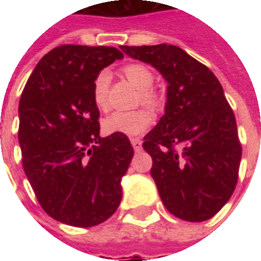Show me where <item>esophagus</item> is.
<instances>
[{
  "instance_id": "obj_1",
  "label": "esophagus",
  "mask_w": 261,
  "mask_h": 261,
  "mask_svg": "<svg viewBox=\"0 0 261 261\" xmlns=\"http://www.w3.org/2000/svg\"><path fill=\"white\" fill-rule=\"evenodd\" d=\"M131 145H133V148H134V151H141L142 148V142L141 140H138V138H131Z\"/></svg>"
}]
</instances>
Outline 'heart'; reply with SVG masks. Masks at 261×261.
<instances>
[{
    "label": "heart",
    "instance_id": "1",
    "mask_svg": "<svg viewBox=\"0 0 261 261\" xmlns=\"http://www.w3.org/2000/svg\"><path fill=\"white\" fill-rule=\"evenodd\" d=\"M125 78L136 86L138 91H141L140 96L141 100L147 105L155 103L149 88L153 84V74L147 65L142 64H128L124 69ZM108 86L109 74L100 72L93 82V99L97 108L105 109L108 105ZM152 113L147 109H138L133 112H114L108 116L103 121V128L108 134H121V136H138L149 128L152 124Z\"/></svg>",
    "mask_w": 261,
    "mask_h": 261
}]
</instances>
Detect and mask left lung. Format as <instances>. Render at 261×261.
Instances as JSON below:
<instances>
[{"label": "left lung", "instance_id": "8db88e82", "mask_svg": "<svg viewBox=\"0 0 261 261\" xmlns=\"http://www.w3.org/2000/svg\"><path fill=\"white\" fill-rule=\"evenodd\" d=\"M120 48L168 82L165 114L142 144L164 205L190 222L213 218L235 190L242 158L235 114L219 81L177 46Z\"/></svg>", "mask_w": 261, "mask_h": 261}]
</instances>
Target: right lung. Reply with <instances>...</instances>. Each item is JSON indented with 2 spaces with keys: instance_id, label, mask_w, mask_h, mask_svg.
<instances>
[{
  "instance_id": "add662e5",
  "label": "right lung",
  "mask_w": 261,
  "mask_h": 261,
  "mask_svg": "<svg viewBox=\"0 0 261 261\" xmlns=\"http://www.w3.org/2000/svg\"><path fill=\"white\" fill-rule=\"evenodd\" d=\"M123 59L106 46L64 44L48 51L19 102L22 164L43 210L63 224L89 228L112 217L134 156L127 136H99L93 82Z\"/></svg>"
}]
</instances>
